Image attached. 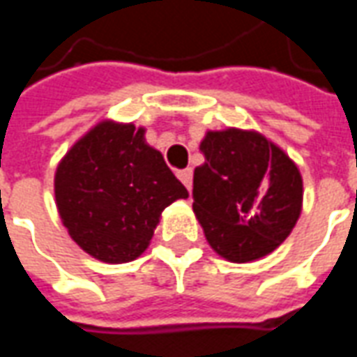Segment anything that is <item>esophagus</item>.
<instances>
[{
	"label": "esophagus",
	"mask_w": 357,
	"mask_h": 357,
	"mask_svg": "<svg viewBox=\"0 0 357 357\" xmlns=\"http://www.w3.org/2000/svg\"><path fill=\"white\" fill-rule=\"evenodd\" d=\"M178 178L179 181L183 183V185L191 191V183H193V170L191 168H185V170H179L178 172Z\"/></svg>",
	"instance_id": "esophagus-1"
}]
</instances>
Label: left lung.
I'll list each match as a JSON object with an SVG mask.
<instances>
[{"label": "left lung", "mask_w": 357, "mask_h": 357, "mask_svg": "<svg viewBox=\"0 0 357 357\" xmlns=\"http://www.w3.org/2000/svg\"><path fill=\"white\" fill-rule=\"evenodd\" d=\"M201 151L193 210L210 247L237 264L273 252L302 210L296 164L260 133L235 128L206 133Z\"/></svg>", "instance_id": "1"}]
</instances>
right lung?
Here are the masks:
<instances>
[{
  "instance_id": "add662e5",
  "label": "right lung",
  "mask_w": 357,
  "mask_h": 357,
  "mask_svg": "<svg viewBox=\"0 0 357 357\" xmlns=\"http://www.w3.org/2000/svg\"><path fill=\"white\" fill-rule=\"evenodd\" d=\"M189 193L145 143V130L101 122L55 174V201L76 245L97 260L132 262L145 252L166 206Z\"/></svg>"
}]
</instances>
